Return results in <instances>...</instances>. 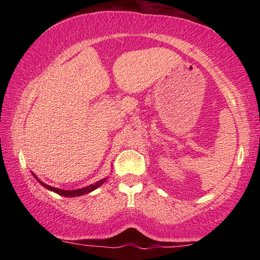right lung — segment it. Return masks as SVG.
I'll list each match as a JSON object with an SVG mask.
<instances>
[{
  "label": "right lung",
  "instance_id": "obj_1",
  "mask_svg": "<svg viewBox=\"0 0 260 260\" xmlns=\"http://www.w3.org/2000/svg\"><path fill=\"white\" fill-rule=\"evenodd\" d=\"M31 174H33V176L35 177V179L38 180V182L40 183L42 187L47 188L48 190H52V191H54V193L59 194V195H61V197H66V198H76V197H81V195H84V194H88V193H91L92 190L97 189V188L101 187L102 184L104 183L106 180H108V177H105V179L99 180L98 182H95V183H93V184H90V186H87V187H83V188H79V189H74V190H65V189H60V188H55V187H51V186H48V184H46L45 182H42L41 180H39V177H38L37 175H35L34 173H31Z\"/></svg>",
  "mask_w": 260,
  "mask_h": 260
}]
</instances>
